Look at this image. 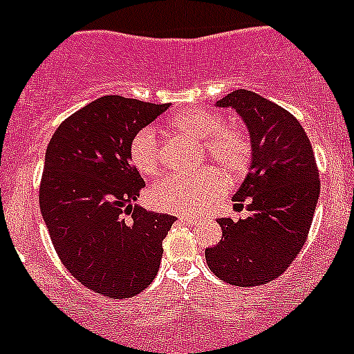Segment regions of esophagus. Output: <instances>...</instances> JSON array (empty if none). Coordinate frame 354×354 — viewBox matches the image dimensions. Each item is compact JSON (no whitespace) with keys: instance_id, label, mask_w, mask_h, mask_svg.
<instances>
[{"instance_id":"obj_1","label":"esophagus","mask_w":354,"mask_h":354,"mask_svg":"<svg viewBox=\"0 0 354 354\" xmlns=\"http://www.w3.org/2000/svg\"><path fill=\"white\" fill-rule=\"evenodd\" d=\"M180 221H183L184 225H196V223H198V220H196V218H180Z\"/></svg>"}]
</instances>
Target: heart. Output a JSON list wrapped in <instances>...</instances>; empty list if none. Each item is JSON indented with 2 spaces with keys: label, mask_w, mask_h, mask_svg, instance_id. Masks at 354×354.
I'll list each match as a JSON object with an SVG mask.
<instances>
[{
  "label": "heart",
  "mask_w": 354,
  "mask_h": 354,
  "mask_svg": "<svg viewBox=\"0 0 354 354\" xmlns=\"http://www.w3.org/2000/svg\"><path fill=\"white\" fill-rule=\"evenodd\" d=\"M170 129L202 142L205 154L227 174L245 170L250 159V142L239 129L223 126V120L205 109H186L168 120ZM129 156L134 168L142 175H156L161 170V142L154 129L145 127L131 140ZM227 189V179L214 168L193 174H170L149 189L150 205L177 214L192 216L202 212L212 200Z\"/></svg>",
  "instance_id": "1"
}]
</instances>
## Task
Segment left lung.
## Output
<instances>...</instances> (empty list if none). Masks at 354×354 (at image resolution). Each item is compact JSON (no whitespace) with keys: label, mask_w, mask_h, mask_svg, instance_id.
<instances>
[{"label":"left lung","mask_w":354,"mask_h":354,"mask_svg":"<svg viewBox=\"0 0 354 354\" xmlns=\"http://www.w3.org/2000/svg\"><path fill=\"white\" fill-rule=\"evenodd\" d=\"M216 106L236 109L248 129L252 158L232 198L250 214L218 220L223 237L205 248V261L223 282L262 286L289 268L308 236L321 192L314 150L301 124L259 93L236 90Z\"/></svg>","instance_id":"obj_1"}]
</instances>
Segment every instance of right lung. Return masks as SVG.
Segmentation results:
<instances>
[{"label": "right lung", "mask_w": 354, "mask_h": 354, "mask_svg": "<svg viewBox=\"0 0 354 354\" xmlns=\"http://www.w3.org/2000/svg\"><path fill=\"white\" fill-rule=\"evenodd\" d=\"M168 108L99 97L62 122L46 150L39 200L56 253L84 287L113 299L154 280L177 220L136 204L145 183L129 156L134 134Z\"/></svg>", "instance_id": "obj_1"}]
</instances>
